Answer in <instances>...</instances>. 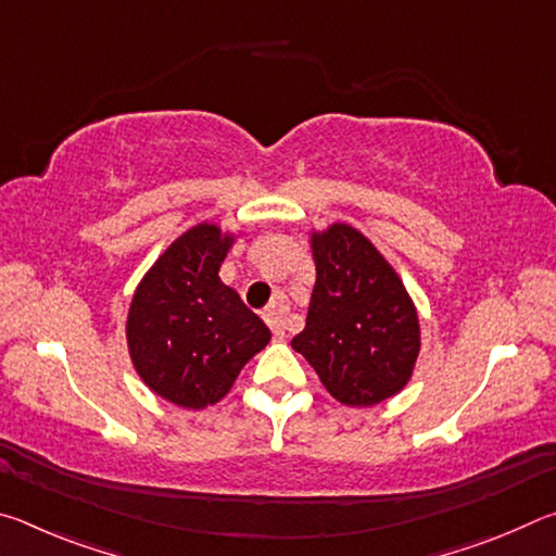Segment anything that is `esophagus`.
<instances>
[{
	"label": "esophagus",
	"instance_id": "obj_1",
	"mask_svg": "<svg viewBox=\"0 0 556 556\" xmlns=\"http://www.w3.org/2000/svg\"><path fill=\"white\" fill-rule=\"evenodd\" d=\"M285 316H287L285 301H275V304L267 308L265 321L271 328V333H275V338H285Z\"/></svg>",
	"mask_w": 556,
	"mask_h": 556
}]
</instances>
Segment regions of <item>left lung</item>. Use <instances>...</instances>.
<instances>
[{
	"label": "left lung",
	"instance_id": "8db88e82",
	"mask_svg": "<svg viewBox=\"0 0 556 556\" xmlns=\"http://www.w3.org/2000/svg\"><path fill=\"white\" fill-rule=\"evenodd\" d=\"M316 285L291 348L345 407H372L404 390L419 357L417 306L380 250L353 225L312 230Z\"/></svg>",
	"mask_w": 556,
	"mask_h": 556
}]
</instances>
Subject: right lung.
I'll list each match as a JSON object with an SVG mask.
<instances>
[{
    "label": "right lung",
    "instance_id": "add662e5",
    "mask_svg": "<svg viewBox=\"0 0 556 556\" xmlns=\"http://www.w3.org/2000/svg\"><path fill=\"white\" fill-rule=\"evenodd\" d=\"M235 242L220 225L199 223L149 267L131 296V365L159 397L186 409L220 402L269 328L223 285L218 271Z\"/></svg>",
    "mask_w": 556,
    "mask_h": 556
}]
</instances>
